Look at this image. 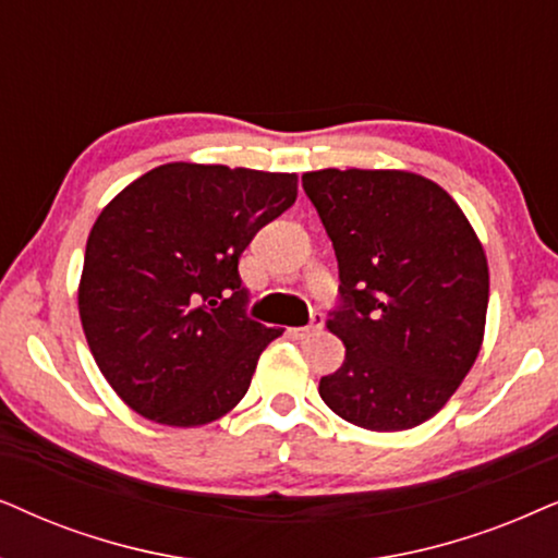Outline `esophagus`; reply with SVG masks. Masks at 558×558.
Listing matches in <instances>:
<instances>
[{
    "label": "esophagus",
    "instance_id": "34e87169",
    "mask_svg": "<svg viewBox=\"0 0 558 558\" xmlns=\"http://www.w3.org/2000/svg\"><path fill=\"white\" fill-rule=\"evenodd\" d=\"M322 326H324V316L322 314H314V318H311L308 326H299V329H291V333H293L295 339H306L314 331L322 329Z\"/></svg>",
    "mask_w": 558,
    "mask_h": 558
}]
</instances>
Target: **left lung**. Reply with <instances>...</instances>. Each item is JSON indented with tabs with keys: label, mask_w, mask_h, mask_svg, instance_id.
Wrapping results in <instances>:
<instances>
[{
	"label": "left lung",
	"mask_w": 558,
	"mask_h": 558,
	"mask_svg": "<svg viewBox=\"0 0 558 558\" xmlns=\"http://www.w3.org/2000/svg\"><path fill=\"white\" fill-rule=\"evenodd\" d=\"M303 191L339 263L341 301L326 326L347 347L318 396L354 426H418L480 354L485 250L454 198L408 170H311Z\"/></svg>",
	"instance_id": "8db88e82"
}]
</instances>
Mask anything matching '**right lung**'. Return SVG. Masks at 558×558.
<instances>
[{"instance_id": "1", "label": "right lung", "mask_w": 558, "mask_h": 558, "mask_svg": "<svg viewBox=\"0 0 558 558\" xmlns=\"http://www.w3.org/2000/svg\"><path fill=\"white\" fill-rule=\"evenodd\" d=\"M295 196V173L166 162L104 206L86 242L78 314L96 365L132 411L191 428L244 398L283 329L244 314L236 265Z\"/></svg>"}]
</instances>
